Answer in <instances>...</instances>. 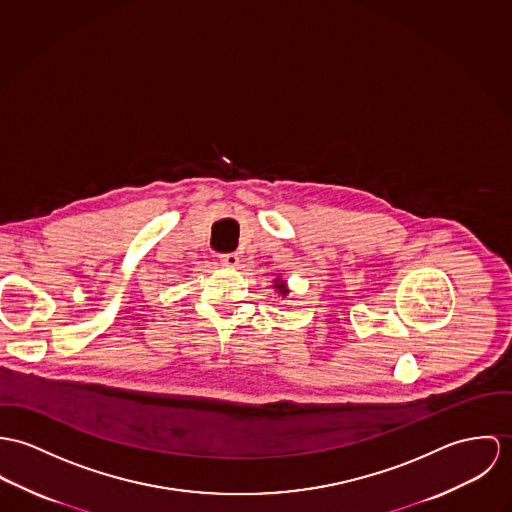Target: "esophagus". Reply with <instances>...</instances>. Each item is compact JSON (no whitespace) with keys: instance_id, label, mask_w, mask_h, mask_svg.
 <instances>
[{"instance_id":"esophagus-1","label":"esophagus","mask_w":512,"mask_h":512,"mask_svg":"<svg viewBox=\"0 0 512 512\" xmlns=\"http://www.w3.org/2000/svg\"><path fill=\"white\" fill-rule=\"evenodd\" d=\"M220 261H222V265L231 267V269L239 265V257H237L235 253H224V255H220Z\"/></svg>"}]
</instances>
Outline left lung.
Instances as JSON below:
<instances>
[{
    "label": "left lung",
    "instance_id": "left-lung-1",
    "mask_svg": "<svg viewBox=\"0 0 512 512\" xmlns=\"http://www.w3.org/2000/svg\"><path fill=\"white\" fill-rule=\"evenodd\" d=\"M273 288L279 292V296H283V298H286L288 294H290V288H288V284H286V281H283L281 277H277L275 281H273Z\"/></svg>",
    "mask_w": 512,
    "mask_h": 512
}]
</instances>
